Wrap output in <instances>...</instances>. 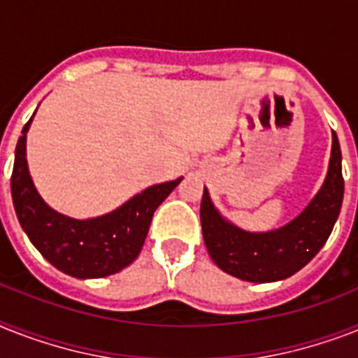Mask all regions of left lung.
<instances>
[{
    "label": "left lung",
    "mask_w": 358,
    "mask_h": 358,
    "mask_svg": "<svg viewBox=\"0 0 358 358\" xmlns=\"http://www.w3.org/2000/svg\"><path fill=\"white\" fill-rule=\"evenodd\" d=\"M344 199L342 152L333 132L329 171L313 202L287 226L268 234H250L226 222L202 194L200 222L206 248L220 270L254 283L285 280L309 263L329 239Z\"/></svg>",
    "instance_id": "obj_1"
}]
</instances>
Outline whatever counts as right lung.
Instances as JSON below:
<instances>
[{
    "label": "right lung",
    "mask_w": 358,
    "mask_h": 358,
    "mask_svg": "<svg viewBox=\"0 0 358 358\" xmlns=\"http://www.w3.org/2000/svg\"><path fill=\"white\" fill-rule=\"evenodd\" d=\"M31 119L16 145L10 176L14 209L29 241L55 268L78 280L104 278L129 266L143 248L154 211L182 182V176L150 185L127 204L97 219L64 217L43 202L29 176L25 138Z\"/></svg>",
    "instance_id": "obj_1"
}]
</instances>
